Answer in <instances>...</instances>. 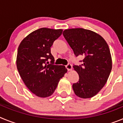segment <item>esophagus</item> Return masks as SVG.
I'll list each match as a JSON object with an SVG mask.
<instances>
[{"label": "esophagus", "mask_w": 123, "mask_h": 123, "mask_svg": "<svg viewBox=\"0 0 123 123\" xmlns=\"http://www.w3.org/2000/svg\"><path fill=\"white\" fill-rule=\"evenodd\" d=\"M66 68L68 69V71H71V69H72V65L71 64H68V65L66 66Z\"/></svg>", "instance_id": "34e87169"}]
</instances>
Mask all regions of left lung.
Segmentation results:
<instances>
[{
  "instance_id": "8db88e82",
  "label": "left lung",
  "mask_w": 123,
  "mask_h": 123,
  "mask_svg": "<svg viewBox=\"0 0 123 123\" xmlns=\"http://www.w3.org/2000/svg\"><path fill=\"white\" fill-rule=\"evenodd\" d=\"M63 34L74 55L84 56L82 65L73 66L79 77L73 84L74 94L80 98H91L104 87L111 71L109 47L100 35L89 29H65Z\"/></svg>"
}]
</instances>
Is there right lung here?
Masks as SVG:
<instances>
[{
	"mask_svg": "<svg viewBox=\"0 0 123 123\" xmlns=\"http://www.w3.org/2000/svg\"><path fill=\"white\" fill-rule=\"evenodd\" d=\"M62 31L61 29L40 28L24 38L18 47L17 67L19 75L28 89L39 97L52 95L67 72L65 66L54 65L50 52L53 43Z\"/></svg>",
	"mask_w": 123,
	"mask_h": 123,
	"instance_id": "obj_1",
	"label": "right lung"
}]
</instances>
